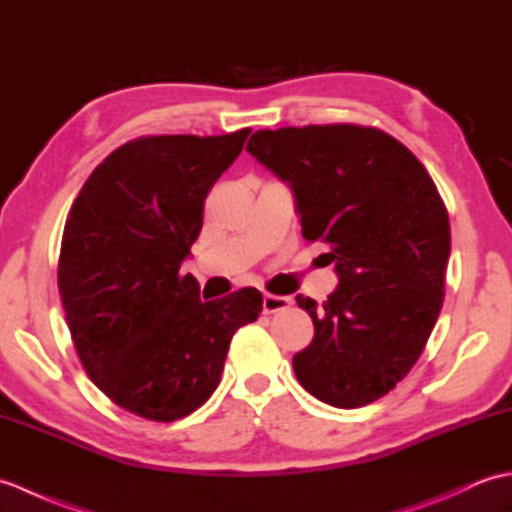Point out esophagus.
Instances as JSON below:
<instances>
[{
	"label": "esophagus",
	"mask_w": 512,
	"mask_h": 512,
	"mask_svg": "<svg viewBox=\"0 0 512 512\" xmlns=\"http://www.w3.org/2000/svg\"><path fill=\"white\" fill-rule=\"evenodd\" d=\"M290 306H292V299H290V297L270 295V292H266L264 301H262L264 314H273V312H279V310H286V308H290Z\"/></svg>",
	"instance_id": "esophagus-1"
}]
</instances>
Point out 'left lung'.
I'll use <instances>...</instances> for the list:
<instances>
[{
    "label": "left lung",
    "mask_w": 512,
    "mask_h": 512,
    "mask_svg": "<svg viewBox=\"0 0 512 512\" xmlns=\"http://www.w3.org/2000/svg\"><path fill=\"white\" fill-rule=\"evenodd\" d=\"M246 151L290 184L308 242L330 246L339 286L292 367L303 389L356 409L396 387L427 345L444 297L451 226L422 162L376 127L259 129Z\"/></svg>",
    "instance_id": "left-lung-1"
}]
</instances>
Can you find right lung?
I'll use <instances>...</instances> for the list:
<instances>
[{"instance_id":"add662e5","label":"right lung","mask_w":512,"mask_h":512,"mask_svg":"<svg viewBox=\"0 0 512 512\" xmlns=\"http://www.w3.org/2000/svg\"><path fill=\"white\" fill-rule=\"evenodd\" d=\"M248 134L132 140L92 171L65 220L57 277L76 354L140 418L173 422L204 405L233 334L262 312L255 288L202 301L195 277L180 275L206 195Z\"/></svg>"}]
</instances>
